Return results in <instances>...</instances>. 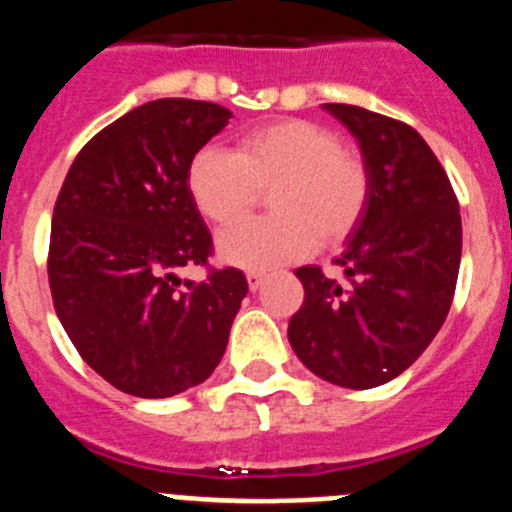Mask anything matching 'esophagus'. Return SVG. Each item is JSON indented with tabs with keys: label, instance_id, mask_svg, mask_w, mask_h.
Segmentation results:
<instances>
[{
	"label": "esophagus",
	"instance_id": "34e87169",
	"mask_svg": "<svg viewBox=\"0 0 512 512\" xmlns=\"http://www.w3.org/2000/svg\"><path fill=\"white\" fill-rule=\"evenodd\" d=\"M262 281H265V275L262 273H255V270H252V273H247V286H250V291H260Z\"/></svg>",
	"mask_w": 512,
	"mask_h": 512
}]
</instances>
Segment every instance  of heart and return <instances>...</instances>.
Returning a JSON list of instances; mask_svg holds the SVG:
<instances>
[{"mask_svg":"<svg viewBox=\"0 0 512 512\" xmlns=\"http://www.w3.org/2000/svg\"><path fill=\"white\" fill-rule=\"evenodd\" d=\"M273 216L219 237V260L270 270L340 244L368 203V170L335 133L304 118H278L242 133L234 151L206 146L188 167V193L208 224L242 221L268 193Z\"/></svg>","mask_w":512,"mask_h":512,"instance_id":"obj_1","label":"heart"}]
</instances>
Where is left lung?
I'll use <instances>...</instances> for the list:
<instances>
[{"instance_id":"left-lung-1","label":"left lung","mask_w":512,"mask_h":512,"mask_svg":"<svg viewBox=\"0 0 512 512\" xmlns=\"http://www.w3.org/2000/svg\"><path fill=\"white\" fill-rule=\"evenodd\" d=\"M324 110L361 146L368 203L335 260L342 281L317 265L296 270L304 304L288 342L319 379L371 389L407 371L446 322L461 265L459 201L415 128L358 105Z\"/></svg>"}]
</instances>
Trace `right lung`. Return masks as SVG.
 I'll use <instances>...</instances> for the list:
<instances>
[{
    "mask_svg": "<svg viewBox=\"0 0 512 512\" xmlns=\"http://www.w3.org/2000/svg\"><path fill=\"white\" fill-rule=\"evenodd\" d=\"M229 118L216 102L185 97L133 108L79 151L53 206L56 314L84 363L133 397L203 384L247 296L237 268L182 289L175 275L206 265L213 250L188 167Z\"/></svg>",
    "mask_w": 512,
    "mask_h": 512,
    "instance_id": "right-lung-1",
    "label": "right lung"
}]
</instances>
